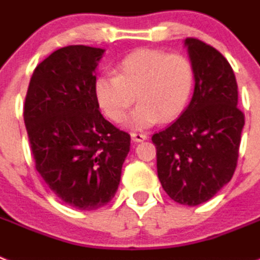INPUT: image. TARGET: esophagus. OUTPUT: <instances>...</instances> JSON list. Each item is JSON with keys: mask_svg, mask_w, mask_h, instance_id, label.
<instances>
[{"mask_svg": "<svg viewBox=\"0 0 260 260\" xmlns=\"http://www.w3.org/2000/svg\"><path fill=\"white\" fill-rule=\"evenodd\" d=\"M131 137H132V140L135 141V143H141V141L147 140L148 136L145 134H140V132H132L131 134Z\"/></svg>", "mask_w": 260, "mask_h": 260, "instance_id": "34e87169", "label": "esophagus"}]
</instances>
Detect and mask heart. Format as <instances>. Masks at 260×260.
Listing matches in <instances>:
<instances>
[{"mask_svg": "<svg viewBox=\"0 0 260 260\" xmlns=\"http://www.w3.org/2000/svg\"><path fill=\"white\" fill-rule=\"evenodd\" d=\"M194 86L191 62L182 54L140 49L120 60L115 74L98 76L93 93L108 119L120 121L135 99L140 100L126 125L147 129L185 110Z\"/></svg>", "mask_w": 260, "mask_h": 260, "instance_id": "heart-1", "label": "heart"}]
</instances>
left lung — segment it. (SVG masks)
<instances>
[{
	"instance_id": "left-lung-1",
	"label": "left lung",
	"mask_w": 260,
	"mask_h": 260,
	"mask_svg": "<svg viewBox=\"0 0 260 260\" xmlns=\"http://www.w3.org/2000/svg\"><path fill=\"white\" fill-rule=\"evenodd\" d=\"M194 93L173 124L154 134L157 174L164 190L181 205L213 198L231 180L238 162L245 115L230 63L213 46L186 38Z\"/></svg>"
}]
</instances>
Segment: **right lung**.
<instances>
[{"label":"right lung","instance_id":"right-lung-1","mask_svg":"<svg viewBox=\"0 0 260 260\" xmlns=\"http://www.w3.org/2000/svg\"><path fill=\"white\" fill-rule=\"evenodd\" d=\"M103 49L74 45L36 67L23 106L36 169L56 197L95 210L115 197L131 136L107 121L93 93Z\"/></svg>","mask_w":260,"mask_h":260}]
</instances>
